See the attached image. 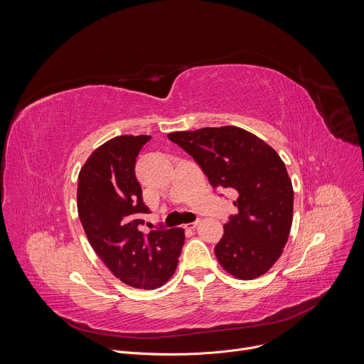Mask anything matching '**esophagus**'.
<instances>
[{
    "label": "esophagus",
    "mask_w": 364,
    "mask_h": 364,
    "mask_svg": "<svg viewBox=\"0 0 364 364\" xmlns=\"http://www.w3.org/2000/svg\"><path fill=\"white\" fill-rule=\"evenodd\" d=\"M198 222H200V220L197 219V220H194V222H191V223H187V225H184V228H186V229H194V228L198 225Z\"/></svg>",
    "instance_id": "1"
}]
</instances>
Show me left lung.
Here are the masks:
<instances>
[{
	"mask_svg": "<svg viewBox=\"0 0 364 364\" xmlns=\"http://www.w3.org/2000/svg\"><path fill=\"white\" fill-rule=\"evenodd\" d=\"M200 166L215 188H232L237 213L225 223L218 261L239 279L264 275L278 261L292 225L294 190L274 148L237 128L168 134Z\"/></svg>",
	"mask_w": 364,
	"mask_h": 364,
	"instance_id": "1",
	"label": "left lung"
}]
</instances>
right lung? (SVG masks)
Masks as SVG:
<instances>
[{
  "label": "right lung",
  "instance_id": "1",
  "mask_svg": "<svg viewBox=\"0 0 364 364\" xmlns=\"http://www.w3.org/2000/svg\"><path fill=\"white\" fill-rule=\"evenodd\" d=\"M149 135H121L92 152L79 174L77 212L90 246L122 282L154 289L174 274L184 229L141 232L149 215L135 163Z\"/></svg>",
  "mask_w": 364,
  "mask_h": 364
}]
</instances>
